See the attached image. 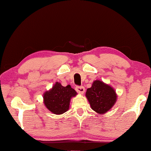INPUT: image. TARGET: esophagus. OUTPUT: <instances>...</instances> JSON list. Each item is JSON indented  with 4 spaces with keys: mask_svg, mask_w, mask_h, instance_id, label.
<instances>
[{
    "mask_svg": "<svg viewBox=\"0 0 151 151\" xmlns=\"http://www.w3.org/2000/svg\"><path fill=\"white\" fill-rule=\"evenodd\" d=\"M75 89L80 94H83L85 91V88L84 86H76L75 88Z\"/></svg>",
    "mask_w": 151,
    "mask_h": 151,
    "instance_id": "obj_1",
    "label": "esophagus"
}]
</instances>
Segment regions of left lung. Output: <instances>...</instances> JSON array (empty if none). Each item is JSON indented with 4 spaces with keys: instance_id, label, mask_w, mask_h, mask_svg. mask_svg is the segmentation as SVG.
Wrapping results in <instances>:
<instances>
[{
    "instance_id": "left-lung-1",
    "label": "left lung",
    "mask_w": 151,
    "mask_h": 151,
    "mask_svg": "<svg viewBox=\"0 0 151 151\" xmlns=\"http://www.w3.org/2000/svg\"><path fill=\"white\" fill-rule=\"evenodd\" d=\"M86 97L93 110L103 114L114 106L117 96L113 88L97 80L93 82L90 88L87 89Z\"/></svg>"
}]
</instances>
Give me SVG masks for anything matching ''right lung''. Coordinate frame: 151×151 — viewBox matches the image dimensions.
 <instances>
[{
    "label": "right lung",
    "instance_id": "add662e5",
    "mask_svg": "<svg viewBox=\"0 0 151 151\" xmlns=\"http://www.w3.org/2000/svg\"><path fill=\"white\" fill-rule=\"evenodd\" d=\"M77 94L70 85L63 87L56 82L51 89L44 93L43 102L47 108L54 114H62L69 108L70 101Z\"/></svg>",
    "mask_w": 151,
    "mask_h": 151
}]
</instances>
